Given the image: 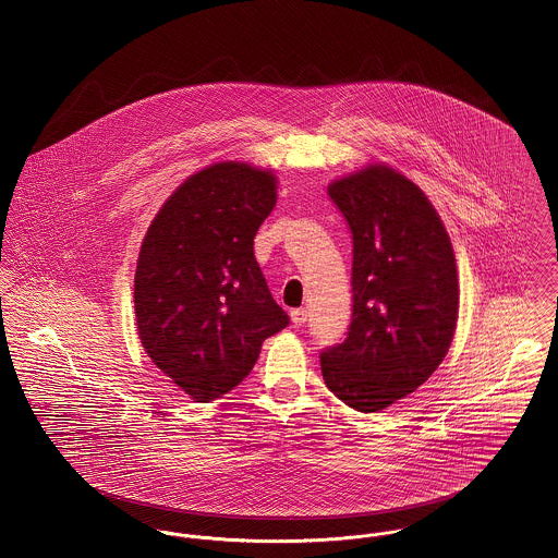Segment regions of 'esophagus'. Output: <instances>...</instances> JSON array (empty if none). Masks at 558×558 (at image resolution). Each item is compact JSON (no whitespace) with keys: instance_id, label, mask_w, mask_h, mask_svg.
<instances>
[{"instance_id":"obj_1","label":"esophagus","mask_w":558,"mask_h":558,"mask_svg":"<svg viewBox=\"0 0 558 558\" xmlns=\"http://www.w3.org/2000/svg\"><path fill=\"white\" fill-rule=\"evenodd\" d=\"M291 320H293V325H295V327H303V325H305V320H307V310H303V307H300V310H293V312H291Z\"/></svg>"}]
</instances>
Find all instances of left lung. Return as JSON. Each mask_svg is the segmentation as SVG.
Masks as SVG:
<instances>
[{"label": "left lung", "instance_id": "obj_1", "mask_svg": "<svg viewBox=\"0 0 558 558\" xmlns=\"http://www.w3.org/2000/svg\"><path fill=\"white\" fill-rule=\"evenodd\" d=\"M329 197L352 235V320L320 369L345 405L378 412L425 385L450 348L454 253L425 193L390 168L342 178Z\"/></svg>", "mask_w": 558, "mask_h": 558}]
</instances>
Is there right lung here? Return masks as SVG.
<instances>
[{"label":"right lung","mask_w":558,"mask_h":558,"mask_svg":"<svg viewBox=\"0 0 558 558\" xmlns=\"http://www.w3.org/2000/svg\"><path fill=\"white\" fill-rule=\"evenodd\" d=\"M274 206V173L216 163L178 186L142 242L133 287L140 340L197 401L240 385L260 343L291 323L253 248Z\"/></svg>","instance_id":"right-lung-1"}]
</instances>
